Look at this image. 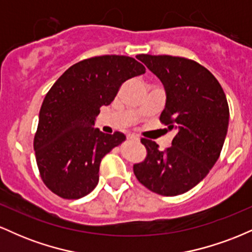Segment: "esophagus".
I'll use <instances>...</instances> for the list:
<instances>
[{
    "instance_id": "1",
    "label": "esophagus",
    "mask_w": 252,
    "mask_h": 252,
    "mask_svg": "<svg viewBox=\"0 0 252 252\" xmlns=\"http://www.w3.org/2000/svg\"><path fill=\"white\" fill-rule=\"evenodd\" d=\"M128 140H131V141H136V142H138L140 141V137L136 135H128Z\"/></svg>"
}]
</instances>
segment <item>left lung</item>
<instances>
[{
	"mask_svg": "<svg viewBox=\"0 0 252 252\" xmlns=\"http://www.w3.org/2000/svg\"><path fill=\"white\" fill-rule=\"evenodd\" d=\"M166 91L160 121L175 129L172 146L142 138L147 158L134 164L137 180L152 192L182 194L200 182L220 155L228 128L226 96L216 77L193 60L172 56H137Z\"/></svg>",
	"mask_w": 252,
	"mask_h": 252,
	"instance_id": "8db88e82",
	"label": "left lung"
}]
</instances>
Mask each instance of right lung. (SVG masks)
I'll return each instance as SVG.
<instances>
[{
    "label": "right lung",
    "instance_id": "add662e5",
    "mask_svg": "<svg viewBox=\"0 0 252 252\" xmlns=\"http://www.w3.org/2000/svg\"><path fill=\"white\" fill-rule=\"evenodd\" d=\"M144 72L134 58L102 56L74 63L53 84L40 109L34 150L43 184L54 194L79 199L97 186L102 158L126 141L122 132L94 128L100 106Z\"/></svg>",
    "mask_w": 252,
    "mask_h": 252
}]
</instances>
